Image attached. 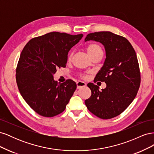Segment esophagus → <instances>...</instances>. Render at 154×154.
I'll use <instances>...</instances> for the list:
<instances>
[{"instance_id":"1","label":"esophagus","mask_w":154,"mask_h":154,"mask_svg":"<svg viewBox=\"0 0 154 154\" xmlns=\"http://www.w3.org/2000/svg\"><path fill=\"white\" fill-rule=\"evenodd\" d=\"M76 85H77V88H81L83 87H85L86 85V83L83 82L79 81L76 83Z\"/></svg>"}]
</instances>
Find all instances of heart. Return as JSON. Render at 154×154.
I'll return each mask as SVG.
<instances>
[{
    "mask_svg": "<svg viewBox=\"0 0 154 154\" xmlns=\"http://www.w3.org/2000/svg\"><path fill=\"white\" fill-rule=\"evenodd\" d=\"M86 51L87 52V54H88V56H89L90 57H92L93 55H94L97 53H102L101 48L100 45H98L97 44H89L88 45H87V47L86 48ZM72 53H70L68 56V58H67L68 61H71L72 59ZM81 76L82 78H84V79L87 78V75L86 74H82Z\"/></svg>",
    "mask_w": 154,
    "mask_h": 154,
    "instance_id": "heart-1",
    "label": "heart"
}]
</instances>
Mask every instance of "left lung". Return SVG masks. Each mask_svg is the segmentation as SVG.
Wrapping results in <instances>:
<instances>
[{
	"instance_id": "1",
	"label": "left lung",
	"mask_w": 154,
	"mask_h": 154,
	"mask_svg": "<svg viewBox=\"0 0 154 154\" xmlns=\"http://www.w3.org/2000/svg\"><path fill=\"white\" fill-rule=\"evenodd\" d=\"M85 42L94 40L105 46L106 59L94 80L105 82L99 87L88 83L91 96L85 100L88 110L101 119H108L122 114L136 97L141 83L136 53L128 40L110 31H100L87 35Z\"/></svg>"
}]
</instances>
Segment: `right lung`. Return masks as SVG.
Instances as JSON below:
<instances>
[{
    "mask_svg": "<svg viewBox=\"0 0 154 154\" xmlns=\"http://www.w3.org/2000/svg\"><path fill=\"white\" fill-rule=\"evenodd\" d=\"M83 36L51 32L32 38L23 49L16 69L17 86L26 103L39 115L54 117L66 109L76 83L69 79L58 83L53 74L58 68L66 67L68 52Z\"/></svg>",
    "mask_w": 154,
    "mask_h": 154,
    "instance_id": "obj_1",
    "label": "right lung"
}]
</instances>
